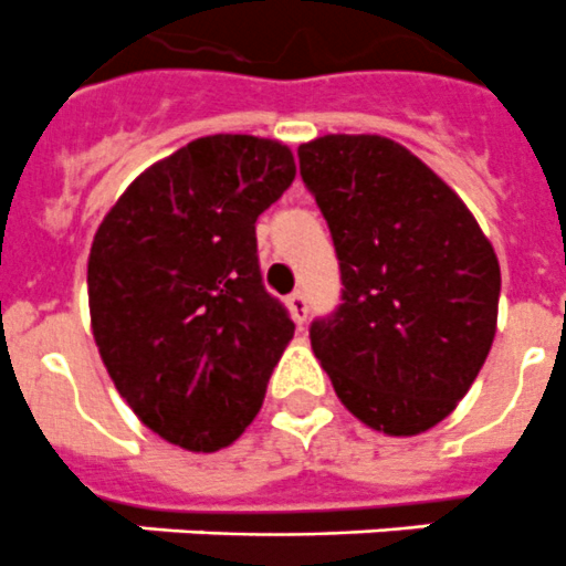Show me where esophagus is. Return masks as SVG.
I'll return each instance as SVG.
<instances>
[{
  "instance_id": "obj_1",
  "label": "esophagus",
  "mask_w": 566,
  "mask_h": 566,
  "mask_svg": "<svg viewBox=\"0 0 566 566\" xmlns=\"http://www.w3.org/2000/svg\"><path fill=\"white\" fill-rule=\"evenodd\" d=\"M287 311L290 316H293V322L302 327L304 322H307V296H304L302 290H296V293H290L287 296Z\"/></svg>"
}]
</instances>
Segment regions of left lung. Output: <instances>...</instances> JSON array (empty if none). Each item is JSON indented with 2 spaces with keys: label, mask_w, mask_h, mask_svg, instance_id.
<instances>
[{
  "label": "left lung",
  "mask_w": 566,
  "mask_h": 566,
  "mask_svg": "<svg viewBox=\"0 0 566 566\" xmlns=\"http://www.w3.org/2000/svg\"><path fill=\"white\" fill-rule=\"evenodd\" d=\"M298 170L327 219L342 304L311 344L342 405L387 436L447 419L495 336L501 270L464 201L399 142L318 136Z\"/></svg>",
  "instance_id": "left-lung-1"
}]
</instances>
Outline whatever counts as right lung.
I'll list each match as a JSON object with an SVG mask.
<instances>
[{
  "label": "right lung",
  "mask_w": 566,
  "mask_h": 566,
  "mask_svg": "<svg viewBox=\"0 0 566 566\" xmlns=\"http://www.w3.org/2000/svg\"><path fill=\"white\" fill-rule=\"evenodd\" d=\"M293 179L282 142L205 136L147 167L93 235V338L122 399L170 444L222 450L262 407L296 324L262 284L255 219Z\"/></svg>",
  "instance_id": "right-lung-1"
}]
</instances>
